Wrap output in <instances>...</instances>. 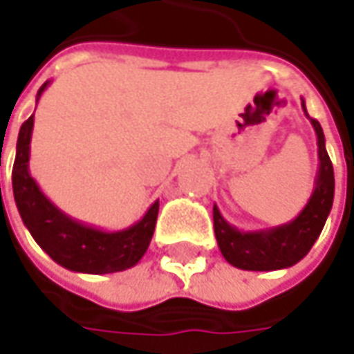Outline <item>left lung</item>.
<instances>
[{
	"label": "left lung",
	"instance_id": "8db88e82",
	"mask_svg": "<svg viewBox=\"0 0 354 354\" xmlns=\"http://www.w3.org/2000/svg\"><path fill=\"white\" fill-rule=\"evenodd\" d=\"M301 108L309 118L306 100L301 98ZM317 136V156L319 167L315 175V187L301 212L286 225L262 228V230H238L225 216L218 207H212L214 236L225 260L234 268L250 272H272L297 264L306 258L307 252L319 238L325 221L331 212L335 197V175L329 153L325 149V136L317 120L309 118Z\"/></svg>",
	"mask_w": 354,
	"mask_h": 354
}]
</instances>
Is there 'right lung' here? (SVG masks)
I'll return each instance as SVG.
<instances>
[{
	"instance_id": "obj_1",
	"label": "right lung",
	"mask_w": 354,
	"mask_h": 354,
	"mask_svg": "<svg viewBox=\"0 0 354 354\" xmlns=\"http://www.w3.org/2000/svg\"><path fill=\"white\" fill-rule=\"evenodd\" d=\"M50 82L37 92V102ZM35 116L19 129L17 151L13 163V197L23 225L31 232L35 242L62 268L82 274H114L133 268L147 250L156 230L159 201H156L136 225L122 230H102L84 225L62 212L41 191L31 173V136Z\"/></svg>"
}]
</instances>
